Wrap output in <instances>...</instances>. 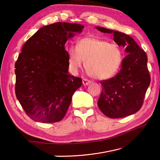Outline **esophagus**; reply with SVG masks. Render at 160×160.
<instances>
[{"label":"esophagus","mask_w":160,"mask_h":160,"mask_svg":"<svg viewBox=\"0 0 160 160\" xmlns=\"http://www.w3.org/2000/svg\"><path fill=\"white\" fill-rule=\"evenodd\" d=\"M91 82H91L90 80H88V79H85V78H84V79L82 80V83H83V85H85V86L90 85V84Z\"/></svg>","instance_id":"1"}]
</instances>
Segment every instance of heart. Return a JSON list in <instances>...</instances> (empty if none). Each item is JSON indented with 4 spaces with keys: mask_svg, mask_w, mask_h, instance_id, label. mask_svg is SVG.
<instances>
[{
    "mask_svg": "<svg viewBox=\"0 0 160 160\" xmlns=\"http://www.w3.org/2000/svg\"><path fill=\"white\" fill-rule=\"evenodd\" d=\"M123 60L122 48L116 43H109L97 37H84L76 47L68 50L69 70L77 73L83 61L89 75L95 79L107 80L115 75Z\"/></svg>",
    "mask_w": 160,
    "mask_h": 160,
    "instance_id": "obj_1",
    "label": "heart"
}]
</instances>
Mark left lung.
Segmentation results:
<instances>
[{
    "label": "left lung",
    "mask_w": 160,
    "mask_h": 160,
    "mask_svg": "<svg viewBox=\"0 0 160 160\" xmlns=\"http://www.w3.org/2000/svg\"><path fill=\"white\" fill-rule=\"evenodd\" d=\"M95 28L103 33L112 34L113 41L125 47L127 53L118 74L100 81L102 91L97 105L105 116L112 118L133 114L142 107L150 83L147 54L128 34L102 27Z\"/></svg>",
    "instance_id": "1"
}]
</instances>
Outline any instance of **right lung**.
Here are the masks:
<instances>
[{"label":"right lung","mask_w":160,"mask_h":160,"mask_svg":"<svg viewBox=\"0 0 160 160\" xmlns=\"http://www.w3.org/2000/svg\"><path fill=\"white\" fill-rule=\"evenodd\" d=\"M80 24L56 22L40 28L23 45L15 65V94L32 120L61 121L82 79L68 73L65 44L81 33Z\"/></svg>","instance_id":"1"}]
</instances>
